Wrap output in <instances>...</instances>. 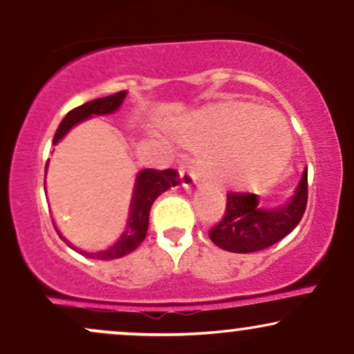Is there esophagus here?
<instances>
[{
    "label": "esophagus",
    "instance_id": "34e87169",
    "mask_svg": "<svg viewBox=\"0 0 354 354\" xmlns=\"http://www.w3.org/2000/svg\"><path fill=\"white\" fill-rule=\"evenodd\" d=\"M180 181L185 189H191L194 185H196V178H194V174L189 171H185V169H181L180 171Z\"/></svg>",
    "mask_w": 354,
    "mask_h": 354
}]
</instances>
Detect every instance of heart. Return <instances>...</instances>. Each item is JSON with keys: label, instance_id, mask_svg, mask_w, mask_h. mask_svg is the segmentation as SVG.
Listing matches in <instances>:
<instances>
[{"label": "heart", "instance_id": "1", "mask_svg": "<svg viewBox=\"0 0 354 354\" xmlns=\"http://www.w3.org/2000/svg\"><path fill=\"white\" fill-rule=\"evenodd\" d=\"M173 135L186 148L198 149L196 166L206 178L228 188L270 185L293 153L286 120L245 101H219L198 109L174 126Z\"/></svg>", "mask_w": 354, "mask_h": 354}]
</instances>
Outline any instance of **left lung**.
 <instances>
[{
    "instance_id": "1",
    "label": "left lung",
    "mask_w": 354,
    "mask_h": 354,
    "mask_svg": "<svg viewBox=\"0 0 354 354\" xmlns=\"http://www.w3.org/2000/svg\"><path fill=\"white\" fill-rule=\"evenodd\" d=\"M308 201V169L291 198L261 206L256 194L230 193L225 216L209 231V239L231 253H254L290 234L301 221Z\"/></svg>"
}]
</instances>
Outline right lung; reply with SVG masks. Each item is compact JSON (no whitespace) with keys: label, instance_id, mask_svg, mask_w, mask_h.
<instances>
[{"label":"right lung","instance_id":"right-lung-1","mask_svg":"<svg viewBox=\"0 0 354 354\" xmlns=\"http://www.w3.org/2000/svg\"><path fill=\"white\" fill-rule=\"evenodd\" d=\"M126 95H128V91H120L111 96H106V98L93 100L89 101V103H84L78 108L71 109V111L64 116V120L61 121L58 129H56L55 138H53V145H58L59 141L70 133V129L75 128L78 123H83V121L89 120V118L106 116L116 113L118 109L121 108V104H123ZM48 166H50V160H48L44 173L48 171ZM176 185L178 173L174 171V169H165V171H156V169L148 168L141 169V171L136 174L135 186H133L128 219H126L123 233H121L120 238H118L111 246H108L106 250H81V248H76L73 243L68 241L56 225L55 230L56 233L59 234V238L63 239V241H66V245H70L73 250L78 251L80 254L86 256V258L100 259V261H109V259L123 258V256L135 251L146 238V231H148L149 225V209H151L154 200H156L160 194H163L165 191H168L169 188H173V186Z\"/></svg>","mask_w":354,"mask_h":354}]
</instances>
